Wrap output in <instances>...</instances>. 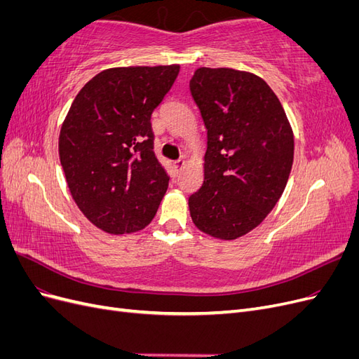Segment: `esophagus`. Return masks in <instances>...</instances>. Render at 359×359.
Here are the masks:
<instances>
[{
    "label": "esophagus",
    "instance_id": "34e87169",
    "mask_svg": "<svg viewBox=\"0 0 359 359\" xmlns=\"http://www.w3.org/2000/svg\"><path fill=\"white\" fill-rule=\"evenodd\" d=\"M184 165H186V160H184V158H180V160H177L175 163H173V168H175V170H177V172H180V170L184 168Z\"/></svg>",
    "mask_w": 359,
    "mask_h": 359
}]
</instances>
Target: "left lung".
<instances>
[{
    "label": "left lung",
    "mask_w": 359,
    "mask_h": 359,
    "mask_svg": "<svg viewBox=\"0 0 359 359\" xmlns=\"http://www.w3.org/2000/svg\"><path fill=\"white\" fill-rule=\"evenodd\" d=\"M190 93L206 128L202 187L189 198L193 223L236 240L264 222L283 194L293 132L274 91L259 76L201 67Z\"/></svg>",
    "instance_id": "8db88e82"
}]
</instances>
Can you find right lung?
<instances>
[{
  "mask_svg": "<svg viewBox=\"0 0 359 359\" xmlns=\"http://www.w3.org/2000/svg\"><path fill=\"white\" fill-rule=\"evenodd\" d=\"M178 73V64L103 70L74 97L61 126L58 153L72 198L107 233L144 229L168 190L151 114Z\"/></svg>",
  "mask_w": 359,
  "mask_h": 359,
  "instance_id": "1",
  "label": "right lung"
}]
</instances>
